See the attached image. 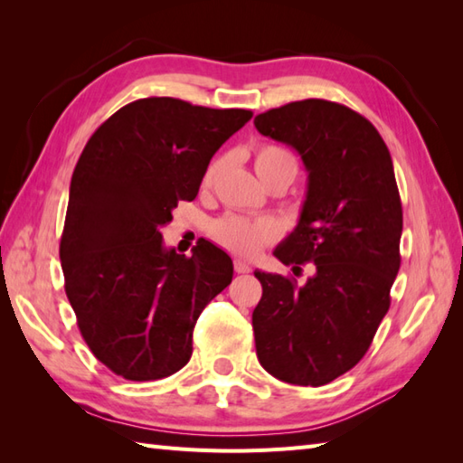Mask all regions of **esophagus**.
Instances as JSON below:
<instances>
[{
	"label": "esophagus",
	"mask_w": 463,
	"mask_h": 463,
	"mask_svg": "<svg viewBox=\"0 0 463 463\" xmlns=\"http://www.w3.org/2000/svg\"><path fill=\"white\" fill-rule=\"evenodd\" d=\"M234 270H237L239 274H249L252 269H250L249 262H244V260L237 259V260H234Z\"/></svg>",
	"instance_id": "esophagus-1"
}]
</instances>
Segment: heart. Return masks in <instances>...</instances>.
I'll return each instance as SVG.
<instances>
[{"instance_id": "1", "label": "heart", "mask_w": 463, "mask_h": 463, "mask_svg": "<svg viewBox=\"0 0 463 463\" xmlns=\"http://www.w3.org/2000/svg\"><path fill=\"white\" fill-rule=\"evenodd\" d=\"M222 165L224 159H214L206 166L203 186H211L214 183ZM254 169L264 183L277 175H288L294 181L298 173V159L297 155L280 145H259L254 151ZM211 237L226 250L241 254V257H254L279 237V226L272 221H252L247 216L226 214L211 224Z\"/></svg>"}]
</instances>
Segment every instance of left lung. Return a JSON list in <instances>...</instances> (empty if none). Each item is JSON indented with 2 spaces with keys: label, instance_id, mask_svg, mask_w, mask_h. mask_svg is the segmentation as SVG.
Here are the masks:
<instances>
[{
  "label": "left lung",
  "instance_id": "left-lung-1",
  "mask_svg": "<svg viewBox=\"0 0 463 463\" xmlns=\"http://www.w3.org/2000/svg\"><path fill=\"white\" fill-rule=\"evenodd\" d=\"M254 127L290 145L308 173L300 221L274 257L294 269L314 262L302 287L254 272L257 356L274 378L324 386L364 358L390 308L402 237L394 165L376 127L340 103L294 101L257 115Z\"/></svg>",
  "mask_w": 463,
  "mask_h": 463
}]
</instances>
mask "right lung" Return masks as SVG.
Returning a JSON list of instances; mask_svg holds the SVG:
<instances>
[{
  "instance_id": "right-lung-1",
  "label": "right lung",
  "mask_w": 463,
  "mask_h": 463,
  "mask_svg": "<svg viewBox=\"0 0 463 463\" xmlns=\"http://www.w3.org/2000/svg\"><path fill=\"white\" fill-rule=\"evenodd\" d=\"M247 109L146 97L113 113L75 165L59 259L77 326L95 358L133 382L179 372L193 330L232 280L229 254L199 241L193 257L163 244L179 201H193Z\"/></svg>"
}]
</instances>
